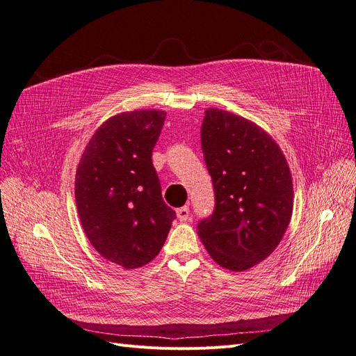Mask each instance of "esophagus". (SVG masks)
<instances>
[{"instance_id": "obj_1", "label": "esophagus", "mask_w": 356, "mask_h": 356, "mask_svg": "<svg viewBox=\"0 0 356 356\" xmlns=\"http://www.w3.org/2000/svg\"><path fill=\"white\" fill-rule=\"evenodd\" d=\"M177 217L179 221H188L190 220V208L188 207H182L177 209Z\"/></svg>"}]
</instances>
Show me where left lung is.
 I'll use <instances>...</instances> for the list:
<instances>
[{
	"mask_svg": "<svg viewBox=\"0 0 356 356\" xmlns=\"http://www.w3.org/2000/svg\"><path fill=\"white\" fill-rule=\"evenodd\" d=\"M215 208L197 233L215 263L242 272L282 241L293 213V179L272 136L246 118L209 108L200 129Z\"/></svg>",
	"mask_w": 356,
	"mask_h": 356,
	"instance_id": "obj_1",
	"label": "left lung"
}]
</instances>
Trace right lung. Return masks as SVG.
I'll use <instances>...</instances> for the list:
<instances>
[{
	"mask_svg": "<svg viewBox=\"0 0 356 356\" xmlns=\"http://www.w3.org/2000/svg\"><path fill=\"white\" fill-rule=\"evenodd\" d=\"M165 111L108 118L86 147L75 174V202L86 236L105 260L124 268L149 263L177 218L161 197L153 148Z\"/></svg>",
	"mask_w": 356,
	"mask_h": 356,
	"instance_id": "1",
	"label": "right lung"
}]
</instances>
